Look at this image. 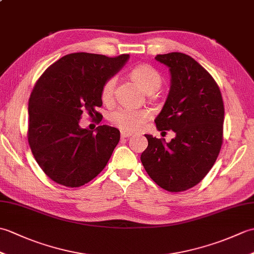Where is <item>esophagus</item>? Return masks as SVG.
Listing matches in <instances>:
<instances>
[{"mask_svg": "<svg viewBox=\"0 0 254 254\" xmlns=\"http://www.w3.org/2000/svg\"><path fill=\"white\" fill-rule=\"evenodd\" d=\"M132 135H133V133H131V132H127V131L121 132V137H130Z\"/></svg>", "mask_w": 254, "mask_h": 254, "instance_id": "obj_1", "label": "esophagus"}]
</instances>
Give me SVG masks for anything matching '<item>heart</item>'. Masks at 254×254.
Masks as SVG:
<instances>
[{"mask_svg":"<svg viewBox=\"0 0 254 254\" xmlns=\"http://www.w3.org/2000/svg\"><path fill=\"white\" fill-rule=\"evenodd\" d=\"M130 76L148 94L158 90L161 83H163L160 74L154 67L146 65V64L133 67L130 72ZM116 83L117 79L111 77L107 79L105 84L102 85L101 98L105 102L112 100ZM148 118L149 112L146 110H132L127 109V108H119V109L110 113L109 120L113 126H116L122 131L135 132L141 130Z\"/></svg>","mask_w":254,"mask_h":254,"instance_id":"b5f03b06","label":"heart"}]
</instances>
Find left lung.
<instances>
[{
  "mask_svg": "<svg viewBox=\"0 0 254 254\" xmlns=\"http://www.w3.org/2000/svg\"><path fill=\"white\" fill-rule=\"evenodd\" d=\"M170 72V90L155 119L158 131L172 130L167 143L145 134L148 146L141 161L148 176L169 192L186 191L201 181L216 161L223 144L224 102L206 69L185 53L158 55Z\"/></svg>",
  "mask_w": 254,
  "mask_h": 254,
  "instance_id": "obj_1",
  "label": "left lung"
}]
</instances>
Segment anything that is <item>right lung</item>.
Returning <instances> with one entry per match:
<instances>
[{
	"label": "right lung",
	"mask_w": 254,
	"mask_h": 254,
	"mask_svg": "<svg viewBox=\"0 0 254 254\" xmlns=\"http://www.w3.org/2000/svg\"><path fill=\"white\" fill-rule=\"evenodd\" d=\"M130 56L108 58L76 52L48 67L31 91L28 142L42 171L59 185L77 188L105 168L120 131L99 126L95 132L79 127L83 112L100 118L101 88Z\"/></svg>",
	"instance_id": "add662e5"
}]
</instances>
